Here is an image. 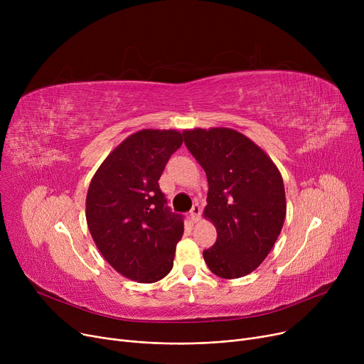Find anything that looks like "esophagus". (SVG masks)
<instances>
[{
  "instance_id": "34e87169",
  "label": "esophagus",
  "mask_w": 364,
  "mask_h": 364,
  "mask_svg": "<svg viewBox=\"0 0 364 364\" xmlns=\"http://www.w3.org/2000/svg\"><path fill=\"white\" fill-rule=\"evenodd\" d=\"M200 214H202V209H200L199 205H195V206L192 208V211H190V217H192V220H193L195 223L200 220Z\"/></svg>"
}]
</instances>
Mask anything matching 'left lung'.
I'll use <instances>...</instances> for the list:
<instances>
[{
	"label": "left lung",
	"mask_w": 364,
	"mask_h": 364,
	"mask_svg": "<svg viewBox=\"0 0 364 364\" xmlns=\"http://www.w3.org/2000/svg\"><path fill=\"white\" fill-rule=\"evenodd\" d=\"M183 136L208 178L203 217L217 228L215 245L203 251L208 269L228 280L250 274L269 255L284 223L280 171L233 128L184 129Z\"/></svg>",
	"instance_id": "1"
}]
</instances>
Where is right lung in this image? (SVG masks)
<instances>
[{
	"label": "right lung",
	"instance_id": "right-lung-1",
	"mask_svg": "<svg viewBox=\"0 0 364 364\" xmlns=\"http://www.w3.org/2000/svg\"><path fill=\"white\" fill-rule=\"evenodd\" d=\"M181 144L177 129H140L114 147L91 178L88 230L103 258L127 279L155 283L174 265L184 224L165 206L158 181Z\"/></svg>",
	"mask_w": 364,
	"mask_h": 364
}]
</instances>
